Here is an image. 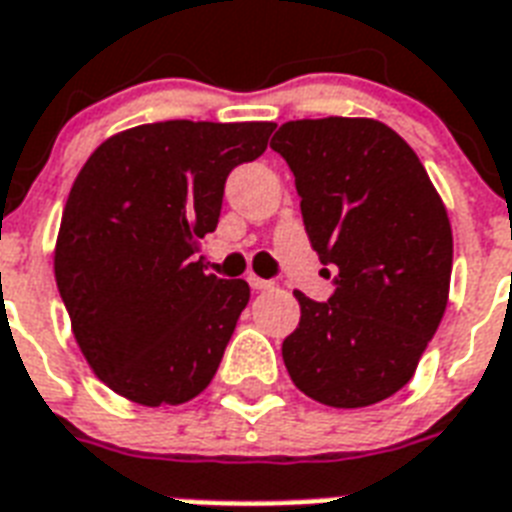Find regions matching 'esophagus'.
Wrapping results in <instances>:
<instances>
[{
	"label": "esophagus",
	"mask_w": 512,
	"mask_h": 512,
	"mask_svg": "<svg viewBox=\"0 0 512 512\" xmlns=\"http://www.w3.org/2000/svg\"><path fill=\"white\" fill-rule=\"evenodd\" d=\"M248 283H251L253 291H267V288H272V280H264V277H256V275L248 277Z\"/></svg>",
	"instance_id": "1"
}]
</instances>
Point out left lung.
<instances>
[{
  "label": "left lung",
  "mask_w": 512,
  "mask_h": 512,
  "mask_svg": "<svg viewBox=\"0 0 512 512\" xmlns=\"http://www.w3.org/2000/svg\"><path fill=\"white\" fill-rule=\"evenodd\" d=\"M269 146L293 170L312 248L339 269L328 301L293 291L301 320L285 368L318 403L374 406L406 387L441 326L454 259L446 205L379 120H293Z\"/></svg>",
  "instance_id": "left-lung-1"
}]
</instances>
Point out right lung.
I'll return each mask as SVG.
<instances>
[{
	"label": "right lung",
	"mask_w": 512,
	"mask_h": 512,
	"mask_svg": "<svg viewBox=\"0 0 512 512\" xmlns=\"http://www.w3.org/2000/svg\"><path fill=\"white\" fill-rule=\"evenodd\" d=\"M275 122L168 120L106 138L74 178L55 283L93 374L141 406H178L211 384L245 280L208 275L232 168L264 154Z\"/></svg>",
	"instance_id": "obj_1"
}]
</instances>
